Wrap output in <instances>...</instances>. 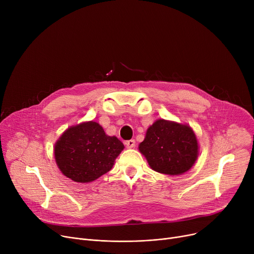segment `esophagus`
Listing matches in <instances>:
<instances>
[{
  "label": "esophagus",
  "mask_w": 254,
  "mask_h": 254,
  "mask_svg": "<svg viewBox=\"0 0 254 254\" xmlns=\"http://www.w3.org/2000/svg\"><path fill=\"white\" fill-rule=\"evenodd\" d=\"M125 145L127 146V148L130 149V148H134L136 146V141L135 140H128L125 143Z\"/></svg>",
  "instance_id": "34e87169"
}]
</instances>
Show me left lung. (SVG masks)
I'll return each mask as SVG.
<instances>
[{
	"label": "left lung",
	"instance_id": "left-lung-1",
	"mask_svg": "<svg viewBox=\"0 0 254 254\" xmlns=\"http://www.w3.org/2000/svg\"><path fill=\"white\" fill-rule=\"evenodd\" d=\"M139 150L152 170L167 175H181L196 161L198 144L190 126L158 119L146 131Z\"/></svg>",
	"mask_w": 254,
	"mask_h": 254
}]
</instances>
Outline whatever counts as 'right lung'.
I'll return each instance as SVG.
<instances>
[{
    "mask_svg": "<svg viewBox=\"0 0 254 254\" xmlns=\"http://www.w3.org/2000/svg\"><path fill=\"white\" fill-rule=\"evenodd\" d=\"M125 146L103 127L87 122L66 129L55 145V158L63 174L75 182L88 183L109 172Z\"/></svg>",
    "mask_w": 254,
    "mask_h": 254,
    "instance_id": "add662e5",
    "label": "right lung"
}]
</instances>
